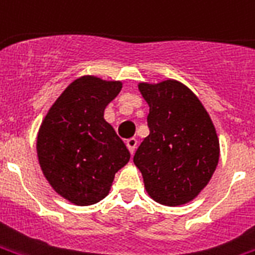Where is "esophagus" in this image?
Wrapping results in <instances>:
<instances>
[{
	"instance_id": "34e87169",
	"label": "esophagus",
	"mask_w": 255,
	"mask_h": 255,
	"mask_svg": "<svg viewBox=\"0 0 255 255\" xmlns=\"http://www.w3.org/2000/svg\"><path fill=\"white\" fill-rule=\"evenodd\" d=\"M126 144H127L129 152H131V154H133V152H135V150H136L137 140L135 139V137H131V139H128L127 142H126Z\"/></svg>"
}]
</instances>
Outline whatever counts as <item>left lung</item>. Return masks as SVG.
Wrapping results in <instances>:
<instances>
[{"instance_id": "left-lung-1", "label": "left lung", "mask_w": 255, "mask_h": 255, "mask_svg": "<svg viewBox=\"0 0 255 255\" xmlns=\"http://www.w3.org/2000/svg\"><path fill=\"white\" fill-rule=\"evenodd\" d=\"M137 88L150 107V135L137 147L133 163L154 201L186 204L216 170L220 147L214 123L197 96L180 81L140 82Z\"/></svg>"}]
</instances>
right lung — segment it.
Segmentation results:
<instances>
[{
  "label": "right lung",
  "mask_w": 255,
  "mask_h": 255,
  "mask_svg": "<svg viewBox=\"0 0 255 255\" xmlns=\"http://www.w3.org/2000/svg\"><path fill=\"white\" fill-rule=\"evenodd\" d=\"M123 88L120 81L80 77L63 90L43 119L36 139L41 171L51 188L75 205H92L108 196L115 174L129 151L104 119Z\"/></svg>",
  "instance_id": "right-lung-1"
}]
</instances>
